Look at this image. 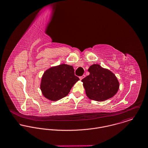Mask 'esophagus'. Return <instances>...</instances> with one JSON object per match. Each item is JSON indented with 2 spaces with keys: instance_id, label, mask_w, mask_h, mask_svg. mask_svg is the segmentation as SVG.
<instances>
[{
  "instance_id": "1",
  "label": "esophagus",
  "mask_w": 148,
  "mask_h": 148,
  "mask_svg": "<svg viewBox=\"0 0 148 148\" xmlns=\"http://www.w3.org/2000/svg\"><path fill=\"white\" fill-rule=\"evenodd\" d=\"M84 77H85V75H82L81 77H79V79H80V80H82V79H83Z\"/></svg>"
}]
</instances>
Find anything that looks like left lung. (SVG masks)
I'll list each match as a JSON object with an SVG mask.
<instances>
[{
	"mask_svg": "<svg viewBox=\"0 0 148 148\" xmlns=\"http://www.w3.org/2000/svg\"><path fill=\"white\" fill-rule=\"evenodd\" d=\"M88 71L90 75L82 82L88 98L103 101L111 98L117 93L119 82L112 72L98 64L90 66Z\"/></svg>",
	"mask_w": 148,
	"mask_h": 148,
	"instance_id": "1",
	"label": "left lung"
}]
</instances>
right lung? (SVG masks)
Returning <instances> with one entry per match:
<instances>
[{"label":"right lung","mask_w":148,"mask_h":148,"mask_svg":"<svg viewBox=\"0 0 148 148\" xmlns=\"http://www.w3.org/2000/svg\"><path fill=\"white\" fill-rule=\"evenodd\" d=\"M79 80V78L74 74L73 66L61 64L51 67L44 72L40 88L44 97L57 101L67 96Z\"/></svg>","instance_id":"right-lung-1"}]
</instances>
